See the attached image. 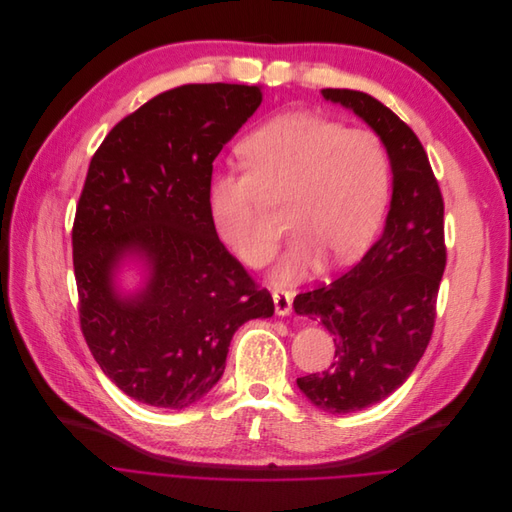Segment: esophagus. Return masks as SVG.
<instances>
[{"label":"esophagus","mask_w":512,"mask_h":512,"mask_svg":"<svg viewBox=\"0 0 512 512\" xmlns=\"http://www.w3.org/2000/svg\"><path fill=\"white\" fill-rule=\"evenodd\" d=\"M272 298H274V309H276L278 315H282V317L290 315V311H292V296H290V292H286L282 288H274L272 290Z\"/></svg>","instance_id":"esophagus-1"}]
</instances>
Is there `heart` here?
<instances>
[{
	"label": "heart",
	"mask_w": 512,
	"mask_h": 512,
	"mask_svg": "<svg viewBox=\"0 0 512 512\" xmlns=\"http://www.w3.org/2000/svg\"><path fill=\"white\" fill-rule=\"evenodd\" d=\"M242 155L248 171L216 175L208 201L220 240L246 266H264L278 248L264 218L266 199H290L294 240L280 278L311 272L325 254L349 262L369 248L391 183L387 151L373 131L288 113L256 129L242 143Z\"/></svg>",
	"instance_id": "heart-1"
}]
</instances>
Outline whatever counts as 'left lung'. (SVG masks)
Listing matches in <instances>:
<instances>
[{"label":"left lung","mask_w":512,"mask_h":512,"mask_svg":"<svg viewBox=\"0 0 512 512\" xmlns=\"http://www.w3.org/2000/svg\"><path fill=\"white\" fill-rule=\"evenodd\" d=\"M321 92L379 135L393 171L377 242L349 272L294 298V311L319 321L335 341L329 369L296 383L321 410L349 414L403 385L432 339L446 268L444 199L420 139L393 111L359 90Z\"/></svg>","instance_id":"8db88e82"}]
</instances>
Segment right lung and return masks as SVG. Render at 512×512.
Here are the masks:
<instances>
[{
  "label": "right lung",
  "instance_id": "obj_1",
  "mask_svg": "<svg viewBox=\"0 0 512 512\" xmlns=\"http://www.w3.org/2000/svg\"><path fill=\"white\" fill-rule=\"evenodd\" d=\"M246 84H183L117 123L90 159L72 226L84 341L129 397L181 410L226 369L228 347L274 300L220 242L210 214L214 159L260 107ZM127 255L150 266L133 297L114 288Z\"/></svg>",
  "mask_w": 512,
  "mask_h": 512
}]
</instances>
